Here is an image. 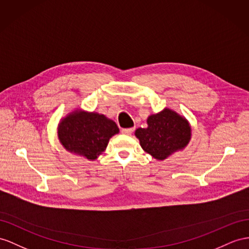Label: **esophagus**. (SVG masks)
<instances>
[{"label": "esophagus", "instance_id": "34e87169", "mask_svg": "<svg viewBox=\"0 0 249 249\" xmlns=\"http://www.w3.org/2000/svg\"><path fill=\"white\" fill-rule=\"evenodd\" d=\"M133 130H135L133 128H124V129H122V131H121V132H122L123 135H125V136H130L131 133L133 132Z\"/></svg>", "mask_w": 249, "mask_h": 249}]
</instances>
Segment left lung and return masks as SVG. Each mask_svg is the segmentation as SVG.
Instances as JSON below:
<instances>
[{
	"mask_svg": "<svg viewBox=\"0 0 249 249\" xmlns=\"http://www.w3.org/2000/svg\"><path fill=\"white\" fill-rule=\"evenodd\" d=\"M147 127L138 128L135 136L142 149L158 161L185 149L191 140V125L176 110L165 107L147 118Z\"/></svg>",
	"mask_w": 249,
	"mask_h": 249,
	"instance_id": "1",
	"label": "left lung"
}]
</instances>
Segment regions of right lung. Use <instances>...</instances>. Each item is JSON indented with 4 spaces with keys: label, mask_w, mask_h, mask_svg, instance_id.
<instances>
[{
    "label": "right lung",
    "mask_w": 249,
    "mask_h": 249,
    "mask_svg": "<svg viewBox=\"0 0 249 249\" xmlns=\"http://www.w3.org/2000/svg\"><path fill=\"white\" fill-rule=\"evenodd\" d=\"M119 131L111 119L80 107L62 117L58 124V139L65 150L89 161L97 160Z\"/></svg>",
    "instance_id": "right-lung-1"
}]
</instances>
